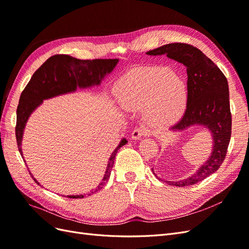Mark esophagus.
<instances>
[{
	"label": "esophagus",
	"instance_id": "esophagus-1",
	"mask_svg": "<svg viewBox=\"0 0 249 249\" xmlns=\"http://www.w3.org/2000/svg\"><path fill=\"white\" fill-rule=\"evenodd\" d=\"M146 129H144V127H136V129L133 130L132 132V135H131V138L134 139V140H138L140 139L142 136H144V135H146Z\"/></svg>",
	"mask_w": 249,
	"mask_h": 249
}]
</instances>
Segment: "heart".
Masks as SVG:
<instances>
[{"mask_svg":"<svg viewBox=\"0 0 249 249\" xmlns=\"http://www.w3.org/2000/svg\"><path fill=\"white\" fill-rule=\"evenodd\" d=\"M119 100L127 109H147L155 126L176 124L183 116L188 101L182 79L165 67H141L126 73L118 83Z\"/></svg>","mask_w":249,"mask_h":249,"instance_id":"heart-1","label":"heart"}]
</instances>
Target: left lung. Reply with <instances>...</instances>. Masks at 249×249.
I'll use <instances>...</instances> for the list:
<instances>
[{"label": "left lung", "mask_w": 249, "mask_h": 249, "mask_svg": "<svg viewBox=\"0 0 249 249\" xmlns=\"http://www.w3.org/2000/svg\"><path fill=\"white\" fill-rule=\"evenodd\" d=\"M146 54L166 55L184 64L187 69V109L182 119L170 130L183 131L191 125L199 124L206 126L212 134V154L196 172L177 182L164 180L170 186L194 185L219 169L227 156L231 134L228 80L212 60L191 44L169 43L148 51Z\"/></svg>", "instance_id": "left-lung-1"}]
</instances>
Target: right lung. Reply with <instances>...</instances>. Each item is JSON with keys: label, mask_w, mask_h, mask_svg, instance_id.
Segmentation results:
<instances>
[{"label": "right lung", "mask_w": 249, "mask_h": 249, "mask_svg": "<svg viewBox=\"0 0 249 249\" xmlns=\"http://www.w3.org/2000/svg\"><path fill=\"white\" fill-rule=\"evenodd\" d=\"M117 62L118 59L80 60L69 55H54L50 57L33 73L31 80L22 90L19 97L17 109L16 137L21 157V139L28 118L37 107L40 106L43 100L51 99V97L60 94L73 92L76 91L78 87L87 88L100 85L104 77L114 70ZM126 142V139L124 138L114 152L112 153L103 182L96 187L95 191L101 189L102 186H104V183L110 178L117 150L124 145ZM30 175L33 178L31 172H30ZM33 179L39 185L34 178ZM90 192L93 193V191ZM88 195H90V193ZM85 194H81L69 195L67 197L83 198Z\"/></svg>", "instance_id": "right-lung-1"}]
</instances>
